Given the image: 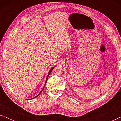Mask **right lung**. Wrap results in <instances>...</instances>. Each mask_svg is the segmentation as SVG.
Instances as JSON below:
<instances>
[{
    "label": "right lung",
    "instance_id": "right-lung-1",
    "mask_svg": "<svg viewBox=\"0 0 121 121\" xmlns=\"http://www.w3.org/2000/svg\"><path fill=\"white\" fill-rule=\"evenodd\" d=\"M54 67H55V66H54ZM54 67H52V68H51V69H50V70H49V71L48 73V75H47V78H46V82H45V84H44V86H43V87L42 90L41 91V92H39V94H38V95H37V96H35V97H34V98H32V99H29V100H32V99H34V98H36V97H37L38 96H39V94H41V92L42 91L43 89H44V86H45V85H46V82H47V79H48V77H49V74H50V73H51V72H52V70H53V68H54Z\"/></svg>",
    "mask_w": 121,
    "mask_h": 121
}]
</instances>
